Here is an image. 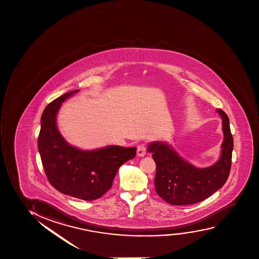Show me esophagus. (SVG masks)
<instances>
[{
	"mask_svg": "<svg viewBox=\"0 0 259 259\" xmlns=\"http://www.w3.org/2000/svg\"><path fill=\"white\" fill-rule=\"evenodd\" d=\"M147 147L145 144H141L137 147V156H144L146 155Z\"/></svg>",
	"mask_w": 259,
	"mask_h": 259,
	"instance_id": "1",
	"label": "esophagus"
}]
</instances>
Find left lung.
I'll list each match as a JSON object with an SVG mask.
<instances>
[{
  "label": "left lung",
  "mask_w": 259,
  "mask_h": 259,
  "mask_svg": "<svg viewBox=\"0 0 259 259\" xmlns=\"http://www.w3.org/2000/svg\"><path fill=\"white\" fill-rule=\"evenodd\" d=\"M223 119L225 139L220 158L208 168H196L182 158L171 147L155 142L148 147L156 162L155 189L158 196L173 205H188L208 198L224 186L231 171L233 137L225 111L217 109Z\"/></svg>",
  "instance_id": "obj_1"
}]
</instances>
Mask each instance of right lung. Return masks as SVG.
<instances>
[{"label": "right lung", "mask_w": 259, "mask_h": 259, "mask_svg": "<svg viewBox=\"0 0 259 259\" xmlns=\"http://www.w3.org/2000/svg\"><path fill=\"white\" fill-rule=\"evenodd\" d=\"M78 91L64 94L45 108L38 150L48 180L55 189L78 199L92 201L112 187L120 166L134 158L137 148L111 145L90 151L69 145L57 130L56 115L63 101Z\"/></svg>", "instance_id": "right-lung-1"}]
</instances>
